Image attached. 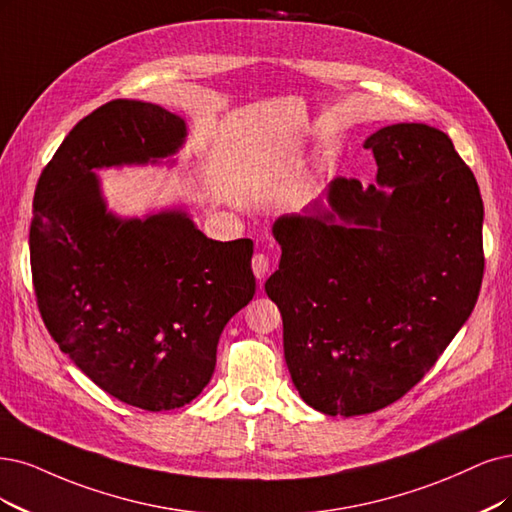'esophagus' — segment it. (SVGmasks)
Masks as SVG:
<instances>
[{
	"label": "esophagus",
	"instance_id": "1",
	"mask_svg": "<svg viewBox=\"0 0 512 512\" xmlns=\"http://www.w3.org/2000/svg\"><path fill=\"white\" fill-rule=\"evenodd\" d=\"M251 268H253L255 276L261 280L263 276L268 274V270H270V259H268V255L257 253V255L253 257V261H251Z\"/></svg>",
	"mask_w": 512,
	"mask_h": 512
}]
</instances>
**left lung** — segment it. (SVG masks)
<instances>
[{"mask_svg": "<svg viewBox=\"0 0 512 512\" xmlns=\"http://www.w3.org/2000/svg\"><path fill=\"white\" fill-rule=\"evenodd\" d=\"M377 183L337 177L327 206L282 215L266 293L299 396L327 415L399 401L468 320L483 280V200L443 130L392 124L365 141Z\"/></svg>", "mask_w": 512, "mask_h": 512, "instance_id": "obj_1", "label": "left lung"}]
</instances>
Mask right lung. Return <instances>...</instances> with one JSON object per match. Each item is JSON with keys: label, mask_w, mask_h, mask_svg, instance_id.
Listing matches in <instances>:
<instances>
[{"label": "right lung", "mask_w": 512, "mask_h": 512, "mask_svg": "<svg viewBox=\"0 0 512 512\" xmlns=\"http://www.w3.org/2000/svg\"><path fill=\"white\" fill-rule=\"evenodd\" d=\"M185 120L118 99L94 109L42 170L29 232L37 308L82 373L145 411L187 405L211 382L223 327L255 295L253 240L206 238L185 211H107L94 170L156 164Z\"/></svg>", "instance_id": "1"}]
</instances>
